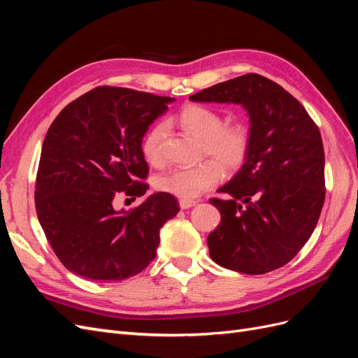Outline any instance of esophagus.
Here are the masks:
<instances>
[{"label": "esophagus", "mask_w": 358, "mask_h": 358, "mask_svg": "<svg viewBox=\"0 0 358 358\" xmlns=\"http://www.w3.org/2000/svg\"><path fill=\"white\" fill-rule=\"evenodd\" d=\"M197 201L196 200H179V206L180 209H189L192 206H196Z\"/></svg>", "instance_id": "obj_1"}]
</instances>
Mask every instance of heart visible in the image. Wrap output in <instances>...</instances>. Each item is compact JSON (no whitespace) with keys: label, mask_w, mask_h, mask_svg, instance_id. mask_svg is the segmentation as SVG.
<instances>
[{"label":"heart","mask_w":358,"mask_h":358,"mask_svg":"<svg viewBox=\"0 0 358 358\" xmlns=\"http://www.w3.org/2000/svg\"><path fill=\"white\" fill-rule=\"evenodd\" d=\"M175 121L187 133L203 143V154L210 155L229 169H239L251 149V131L243 122L225 124L221 112L203 104H187ZM166 124H157L146 133L142 152L148 162L158 166L162 161V142L166 138ZM216 161H204L199 166L175 169L157 178V188L180 200H192L204 191L218 185L222 167Z\"/></svg>","instance_id":"heart-1"}]
</instances>
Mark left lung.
<instances>
[{
	"mask_svg": "<svg viewBox=\"0 0 358 358\" xmlns=\"http://www.w3.org/2000/svg\"><path fill=\"white\" fill-rule=\"evenodd\" d=\"M200 103L242 104L251 149L237 175L210 199L221 224L209 237L220 266L263 275L285 266L309 241L326 199L324 148L306 109L282 86L248 73L189 96Z\"/></svg>",
	"mask_w": 358,
	"mask_h": 358,
	"instance_id": "obj_1",
	"label": "left lung"
}]
</instances>
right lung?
<instances>
[{
    "label": "right lung",
    "instance_id": "right-lung-1",
    "mask_svg": "<svg viewBox=\"0 0 358 358\" xmlns=\"http://www.w3.org/2000/svg\"><path fill=\"white\" fill-rule=\"evenodd\" d=\"M175 99L99 86L64 107L48 129L36 180V209L59 262L91 280H122L157 255L159 229L176 216L175 196L157 192L115 210L117 192L149 189L142 142Z\"/></svg>",
    "mask_w": 358,
    "mask_h": 358
}]
</instances>
